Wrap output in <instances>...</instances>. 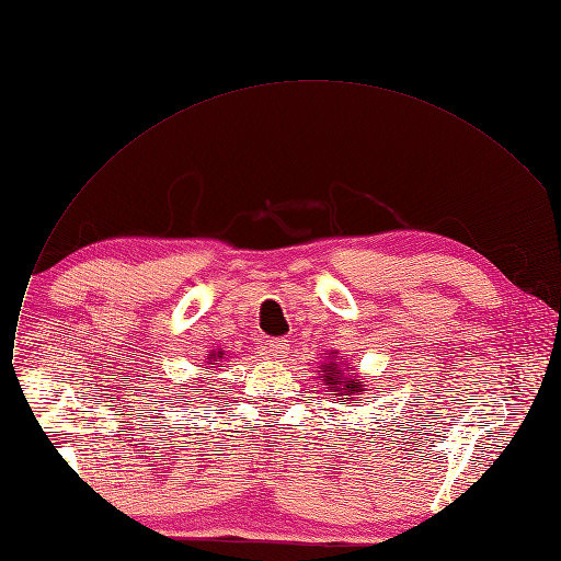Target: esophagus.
<instances>
[{"instance_id":"obj_1","label":"esophagus","mask_w":561,"mask_h":561,"mask_svg":"<svg viewBox=\"0 0 561 561\" xmlns=\"http://www.w3.org/2000/svg\"><path fill=\"white\" fill-rule=\"evenodd\" d=\"M270 353L276 357V359H280V357H287V353H289V342L287 340H283V337H276V340H270Z\"/></svg>"}]
</instances>
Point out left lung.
Segmentation results:
<instances>
[{"instance_id": "left-lung-1", "label": "left lung", "mask_w": 561, "mask_h": 561, "mask_svg": "<svg viewBox=\"0 0 561 561\" xmlns=\"http://www.w3.org/2000/svg\"><path fill=\"white\" fill-rule=\"evenodd\" d=\"M321 367H323V374L319 378L337 393L340 403H344L346 397H355V393H359V391H367L365 385H359L355 376L346 378L342 374V365H337V362H323Z\"/></svg>"}]
</instances>
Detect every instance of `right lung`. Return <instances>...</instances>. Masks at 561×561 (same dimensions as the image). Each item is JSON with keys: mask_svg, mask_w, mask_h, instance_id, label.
Instances as JSON below:
<instances>
[{"mask_svg": "<svg viewBox=\"0 0 561 561\" xmlns=\"http://www.w3.org/2000/svg\"><path fill=\"white\" fill-rule=\"evenodd\" d=\"M221 357H224V353H221V351H219V353H213V355H210V365H213V362H219Z\"/></svg>", "mask_w": 561, "mask_h": 561, "instance_id": "1", "label": "right lung"}]
</instances>
